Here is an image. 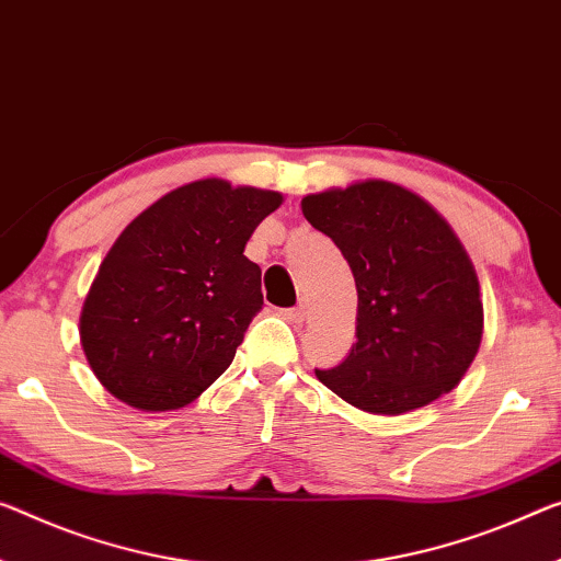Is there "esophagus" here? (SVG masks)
<instances>
[{
    "instance_id": "esophagus-1",
    "label": "esophagus",
    "mask_w": 561,
    "mask_h": 561,
    "mask_svg": "<svg viewBox=\"0 0 561 561\" xmlns=\"http://www.w3.org/2000/svg\"><path fill=\"white\" fill-rule=\"evenodd\" d=\"M283 316H286L290 323H304V321H306V306L286 308V310H283Z\"/></svg>"
}]
</instances>
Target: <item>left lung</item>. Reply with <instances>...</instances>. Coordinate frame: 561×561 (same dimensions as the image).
<instances>
[{"label": "left lung", "instance_id": "8db88e82", "mask_svg": "<svg viewBox=\"0 0 561 561\" xmlns=\"http://www.w3.org/2000/svg\"><path fill=\"white\" fill-rule=\"evenodd\" d=\"M300 208L339 245L358 290V341L316 376L353 407L391 416L449 393L484 329L477 273L449 222L383 180L306 195Z\"/></svg>", "mask_w": 561, "mask_h": 561}]
</instances>
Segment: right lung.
<instances>
[{
	"label": "right lung",
	"mask_w": 561,
	"mask_h": 561,
	"mask_svg": "<svg viewBox=\"0 0 561 561\" xmlns=\"http://www.w3.org/2000/svg\"><path fill=\"white\" fill-rule=\"evenodd\" d=\"M283 197L222 180L162 195L123 230L84 298L80 339L119 401L172 411L226 370L263 308L261 268L243 255Z\"/></svg>",
	"instance_id": "1"
}]
</instances>
